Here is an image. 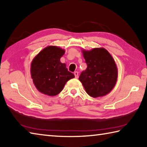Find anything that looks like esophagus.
<instances>
[{"mask_svg": "<svg viewBox=\"0 0 147 147\" xmlns=\"http://www.w3.org/2000/svg\"><path fill=\"white\" fill-rule=\"evenodd\" d=\"M74 76H75L76 78H78V72L75 71V72H74Z\"/></svg>", "mask_w": 147, "mask_h": 147, "instance_id": "esophagus-1", "label": "esophagus"}]
</instances>
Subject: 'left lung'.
<instances>
[{
    "instance_id": "obj_1",
    "label": "left lung",
    "mask_w": 147,
    "mask_h": 147,
    "mask_svg": "<svg viewBox=\"0 0 147 147\" xmlns=\"http://www.w3.org/2000/svg\"><path fill=\"white\" fill-rule=\"evenodd\" d=\"M82 53L87 67L80 74L79 80L90 96L96 98L106 96L117 81L118 70L113 58L104 48L82 50Z\"/></svg>"
}]
</instances>
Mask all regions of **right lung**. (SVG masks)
<instances>
[{
    "mask_svg": "<svg viewBox=\"0 0 147 147\" xmlns=\"http://www.w3.org/2000/svg\"><path fill=\"white\" fill-rule=\"evenodd\" d=\"M65 50L48 46L33 59L30 66L31 78L37 90L50 96L59 94L68 80L74 75L60 62Z\"/></svg>",
    "mask_w": 147,
    "mask_h": 147,
    "instance_id": "1",
    "label": "right lung"
}]
</instances>
